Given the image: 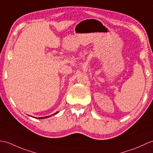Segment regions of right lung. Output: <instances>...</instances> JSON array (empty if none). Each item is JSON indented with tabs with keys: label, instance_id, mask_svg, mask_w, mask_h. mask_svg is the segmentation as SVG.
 <instances>
[{
	"label": "right lung",
	"instance_id": "add662e5",
	"mask_svg": "<svg viewBox=\"0 0 153 153\" xmlns=\"http://www.w3.org/2000/svg\"><path fill=\"white\" fill-rule=\"evenodd\" d=\"M58 113V112H56V113H55V114H56V113ZM55 114H53V115H55ZM49 117V116H48V117H39V118H38V119H41L48 118V117Z\"/></svg>",
	"mask_w": 153,
	"mask_h": 153
}]
</instances>
